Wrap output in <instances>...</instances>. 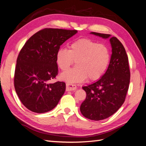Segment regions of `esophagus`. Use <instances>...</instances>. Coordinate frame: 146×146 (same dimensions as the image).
Returning a JSON list of instances; mask_svg holds the SVG:
<instances>
[{"label":"esophagus","mask_w":146,"mask_h":146,"mask_svg":"<svg viewBox=\"0 0 146 146\" xmlns=\"http://www.w3.org/2000/svg\"><path fill=\"white\" fill-rule=\"evenodd\" d=\"M77 87L75 85L71 84L69 83L66 84V91H72V90H76Z\"/></svg>","instance_id":"34e87169"}]
</instances>
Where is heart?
<instances>
[{
  "mask_svg": "<svg viewBox=\"0 0 146 146\" xmlns=\"http://www.w3.org/2000/svg\"><path fill=\"white\" fill-rule=\"evenodd\" d=\"M110 58L108 47L89 38L74 41L69 50L60 48L56 53L57 64L63 71L76 61V67L60 75L61 79L69 83L81 82L87 77L89 80L99 79L108 69Z\"/></svg>",
  "mask_w": 146,
  "mask_h": 146,
  "instance_id": "obj_1",
  "label": "heart"
}]
</instances>
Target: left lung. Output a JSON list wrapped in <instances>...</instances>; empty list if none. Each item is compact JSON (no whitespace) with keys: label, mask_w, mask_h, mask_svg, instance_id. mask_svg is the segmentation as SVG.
<instances>
[{"label":"left lung","mask_w":146,"mask_h":146,"mask_svg":"<svg viewBox=\"0 0 146 146\" xmlns=\"http://www.w3.org/2000/svg\"><path fill=\"white\" fill-rule=\"evenodd\" d=\"M90 34L109 38L112 47L111 60L106 73L98 81L82 87L86 98L80 105V112L87 119L100 121L114 114L124 102L131 74L127 54L117 38L110 34Z\"/></svg>","instance_id":"left-lung-1"}]
</instances>
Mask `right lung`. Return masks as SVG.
Masks as SVG:
<instances>
[{"label":"right lung","mask_w":146,"mask_h":146,"mask_svg":"<svg viewBox=\"0 0 146 146\" xmlns=\"http://www.w3.org/2000/svg\"><path fill=\"white\" fill-rule=\"evenodd\" d=\"M77 32L61 29H42L29 38L19 52L14 87L22 104L32 112L51 111L64 94L65 82L49 81L58 74L57 51Z\"/></svg>","instance_id":"add662e5"}]
</instances>
